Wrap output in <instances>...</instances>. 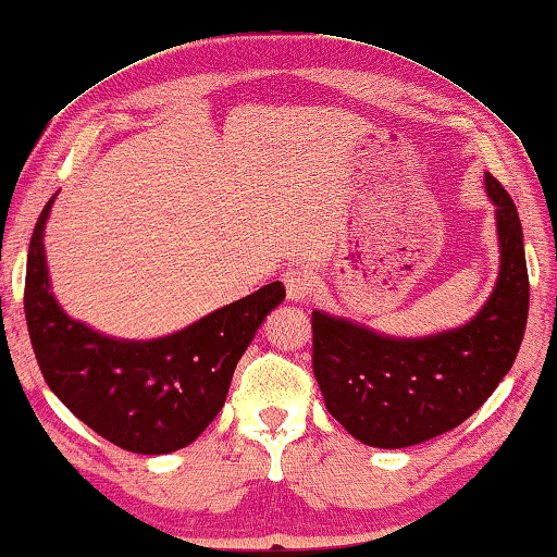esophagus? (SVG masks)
<instances>
[{
  "mask_svg": "<svg viewBox=\"0 0 557 557\" xmlns=\"http://www.w3.org/2000/svg\"><path fill=\"white\" fill-rule=\"evenodd\" d=\"M282 282L287 287V297L295 299V302H302V299H312L314 295V277L307 268H289L285 275H282Z\"/></svg>",
  "mask_w": 557,
  "mask_h": 557,
  "instance_id": "obj_1",
  "label": "esophagus"
}]
</instances>
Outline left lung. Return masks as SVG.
Wrapping results in <instances>:
<instances>
[{
  "label": "left lung",
  "instance_id": "left-lung-1",
  "mask_svg": "<svg viewBox=\"0 0 557 557\" xmlns=\"http://www.w3.org/2000/svg\"><path fill=\"white\" fill-rule=\"evenodd\" d=\"M485 190L496 206L500 272L469 324L423 339H392L312 312V372L324 406L361 444L404 448L446 434L479 411L513 367L531 299L523 227L491 173Z\"/></svg>",
  "mask_w": 557,
  "mask_h": 557
}]
</instances>
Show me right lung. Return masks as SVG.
Listing matches in <instances>:
<instances>
[{
	"instance_id": "obj_1",
	"label": "right lung",
	"mask_w": 557,
	"mask_h": 557,
	"mask_svg": "<svg viewBox=\"0 0 557 557\" xmlns=\"http://www.w3.org/2000/svg\"><path fill=\"white\" fill-rule=\"evenodd\" d=\"M26 255L24 317L44 382L88 429L131 454H171L196 441L223 409L237 361L285 299L282 282L220 307L151 342H121L66 317L49 293L44 223Z\"/></svg>"
}]
</instances>
